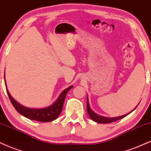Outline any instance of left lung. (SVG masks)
Masks as SVG:
<instances>
[{"mask_svg": "<svg viewBox=\"0 0 151 151\" xmlns=\"http://www.w3.org/2000/svg\"><path fill=\"white\" fill-rule=\"evenodd\" d=\"M137 107V106H136V107H135V109H136ZM87 112H88V114L90 118H91V119L93 120V121H94L95 122H97V123H113V122H115L116 121H118V120H120V119H122V118L125 117V116H126L127 115H128L129 114L131 113V112H130V113L125 114V115H124V116H118V117H116V118H107V117H104V116L98 115V114H95V112H93V111L91 110V109L90 108L89 102H88V97H87Z\"/></svg>", "mask_w": 151, "mask_h": 151, "instance_id": "1", "label": "left lung"}]
</instances>
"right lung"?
<instances>
[{
    "label": "right lung",
    "instance_id": "add662e5",
    "mask_svg": "<svg viewBox=\"0 0 151 151\" xmlns=\"http://www.w3.org/2000/svg\"><path fill=\"white\" fill-rule=\"evenodd\" d=\"M5 83H6V82H5ZM72 87L73 86H70L68 88L64 90L61 93V94L60 95V96L58 97V98L57 99V100L53 103L52 105L44 109H30L21 105L11 96L7 88V86L6 90L7 95H8L9 98L12 102L13 106L19 113L25 117L29 118V119L45 123V122L52 121L58 117V116L62 111L65 98L67 93Z\"/></svg>",
    "mask_w": 151,
    "mask_h": 151
}]
</instances>
